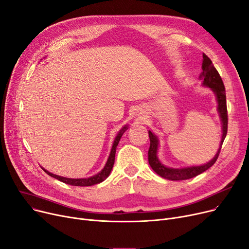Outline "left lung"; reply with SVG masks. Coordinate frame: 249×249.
I'll list each match as a JSON object with an SVG mask.
<instances>
[{
  "label": "left lung",
  "instance_id": "left-lung-1",
  "mask_svg": "<svg viewBox=\"0 0 249 249\" xmlns=\"http://www.w3.org/2000/svg\"><path fill=\"white\" fill-rule=\"evenodd\" d=\"M203 72L199 75V79L203 80V86L211 88V90L214 92L216 95V100L218 102V112L221 118L222 123V140L220 143L219 150L215 157L211 161L204 165H199V166H189L184 168H171L165 166L164 164L160 162L158 159L157 153L159 147V140L157 136L154 135L151 131H149V138H150V148L148 152V160L150 166L152 169L155 171L158 175L165 179L169 180H185L193 178V177L203 173L204 171L208 170L212 165L217 161L220 150L222 148V144L226 138L227 135V128H228V114H227V105H226V93H225V86L222 81L221 76L219 75L218 71L213 65L210 58L203 53V64H202Z\"/></svg>",
  "mask_w": 249,
  "mask_h": 249
}]
</instances>
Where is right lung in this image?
Listing matches in <instances>:
<instances>
[{"label":"right lung","instance_id":"1","mask_svg":"<svg viewBox=\"0 0 249 249\" xmlns=\"http://www.w3.org/2000/svg\"><path fill=\"white\" fill-rule=\"evenodd\" d=\"M127 129V125H124L120 132L117 133L114 141H113V144H112V148H111V151H110V154L108 156V159L107 161H106V164L104 165L103 169L98 172L97 174L93 175L91 177H87V178H68V177H63V176H60V175H55L53 173H51L50 171L45 170L44 168H42L44 170L45 173L49 174L50 176L53 177V178L55 179H58L60 181L64 182V183H67V184H70V185H75V186H91V185H94V184H97V183H100L102 182L103 180H105L106 178H107L108 175L110 174L111 170H112V167H113V164H114V158H115V151H116V147L118 145V143H120V140L122 138V136L124 135V133Z\"/></svg>","mask_w":249,"mask_h":249}]
</instances>
